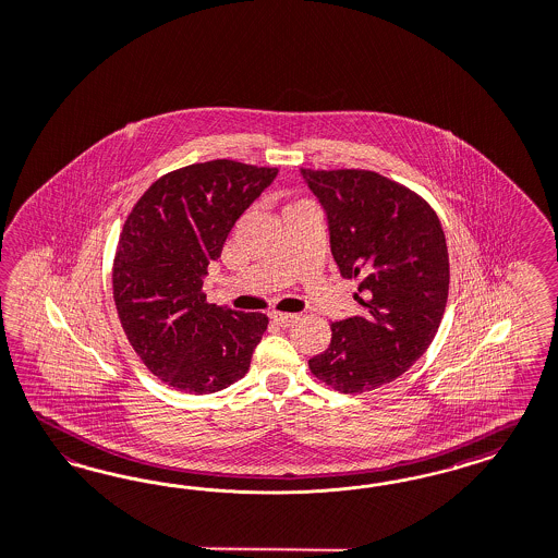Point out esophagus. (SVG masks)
<instances>
[{"instance_id":"obj_1","label":"esophagus","mask_w":558,"mask_h":558,"mask_svg":"<svg viewBox=\"0 0 558 558\" xmlns=\"http://www.w3.org/2000/svg\"><path fill=\"white\" fill-rule=\"evenodd\" d=\"M269 319H271L274 324H278V326L287 327L290 326V324H294L299 317H296V315H292V313L271 311V313H269Z\"/></svg>"}]
</instances>
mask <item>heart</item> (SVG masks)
Masks as SVG:
<instances>
[{
	"instance_id": "obj_1",
	"label": "heart",
	"mask_w": 558,
	"mask_h": 558,
	"mask_svg": "<svg viewBox=\"0 0 558 558\" xmlns=\"http://www.w3.org/2000/svg\"><path fill=\"white\" fill-rule=\"evenodd\" d=\"M296 206H301V204H292V206H289V208H287V210H290V208H296Z\"/></svg>"
}]
</instances>
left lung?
<instances>
[{
    "mask_svg": "<svg viewBox=\"0 0 558 558\" xmlns=\"http://www.w3.org/2000/svg\"><path fill=\"white\" fill-rule=\"evenodd\" d=\"M324 206L331 253L359 282L361 317L331 324L308 361L322 384L363 393L391 384L430 347L449 292V255L437 211L418 193L361 169H301Z\"/></svg>",
    "mask_w": 558,
    "mask_h": 558,
    "instance_id": "obj_1",
    "label": "left lung"
}]
</instances>
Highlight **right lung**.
I'll return each mask as SVG.
<instances>
[{"label": "right lung", "mask_w": 558, "mask_h": 558, "mask_svg": "<svg viewBox=\"0 0 558 558\" xmlns=\"http://www.w3.org/2000/svg\"><path fill=\"white\" fill-rule=\"evenodd\" d=\"M276 174L227 158L190 165L154 181L123 225L113 262L119 322L142 363L173 389L214 393L250 371L268 317L210 305L202 287L234 222Z\"/></svg>", "instance_id": "1"}]
</instances>
